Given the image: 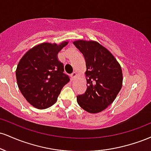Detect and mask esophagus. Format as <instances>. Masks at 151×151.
I'll list each match as a JSON object with an SVG mask.
<instances>
[{
    "label": "esophagus",
    "instance_id": "obj_1",
    "mask_svg": "<svg viewBox=\"0 0 151 151\" xmlns=\"http://www.w3.org/2000/svg\"><path fill=\"white\" fill-rule=\"evenodd\" d=\"M76 77H77V72H73L71 74V78H72V79H74Z\"/></svg>",
    "mask_w": 151,
    "mask_h": 151
}]
</instances>
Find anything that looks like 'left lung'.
Here are the masks:
<instances>
[{
  "instance_id": "1",
  "label": "left lung",
  "mask_w": 151,
  "mask_h": 151,
  "mask_svg": "<svg viewBox=\"0 0 151 151\" xmlns=\"http://www.w3.org/2000/svg\"><path fill=\"white\" fill-rule=\"evenodd\" d=\"M86 61V90L77 96V103L91 114L102 111L113 103L122 87L120 64L106 48L96 41L79 40L73 42Z\"/></svg>"
}]
</instances>
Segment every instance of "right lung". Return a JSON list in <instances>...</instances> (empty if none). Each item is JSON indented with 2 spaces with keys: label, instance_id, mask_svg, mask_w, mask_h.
I'll return each instance as SVG.
<instances>
[{
  "label": "right lung",
  "instance_id": "1",
  "mask_svg": "<svg viewBox=\"0 0 151 151\" xmlns=\"http://www.w3.org/2000/svg\"><path fill=\"white\" fill-rule=\"evenodd\" d=\"M68 44L43 42L29 50L20 59L15 75L20 92L29 104L38 109L52 106L61 90L70 81L58 54Z\"/></svg>",
  "mask_w": 151,
  "mask_h": 151
}]
</instances>
